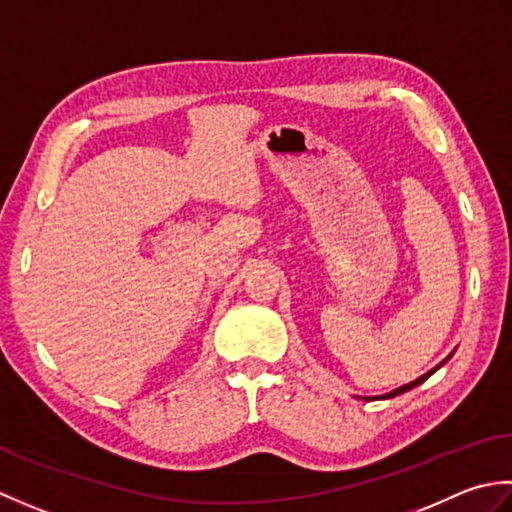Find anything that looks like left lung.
Returning a JSON list of instances; mask_svg holds the SVG:
<instances>
[{"instance_id": "obj_1", "label": "left lung", "mask_w": 512, "mask_h": 512, "mask_svg": "<svg viewBox=\"0 0 512 512\" xmlns=\"http://www.w3.org/2000/svg\"><path fill=\"white\" fill-rule=\"evenodd\" d=\"M448 358H451V356H448ZM448 358H446V360H448ZM446 360H444V362H446ZM444 362H442V364H444ZM442 364H437V367H435L433 371H429V373H424V375H422V378H417V380H413V382H409V384H404V387H400V389H395V391H391L389 395H382V398H395V395H400V393H404V391H411L413 387H417V384H422V382H424L426 378H429V375H433V373H435L437 369H440V367H442Z\"/></svg>"}]
</instances>
